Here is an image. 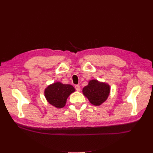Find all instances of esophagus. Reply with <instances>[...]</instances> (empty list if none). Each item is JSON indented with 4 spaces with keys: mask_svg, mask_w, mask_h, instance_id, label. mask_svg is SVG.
I'll return each instance as SVG.
<instances>
[{
    "mask_svg": "<svg viewBox=\"0 0 153 153\" xmlns=\"http://www.w3.org/2000/svg\"><path fill=\"white\" fill-rule=\"evenodd\" d=\"M75 89H76V91H80V86L79 85H75Z\"/></svg>",
    "mask_w": 153,
    "mask_h": 153,
    "instance_id": "obj_1",
    "label": "esophagus"
}]
</instances>
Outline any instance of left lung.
Returning a JSON list of instances; mask_svg holds the SVG:
<instances>
[{
  "label": "left lung",
  "mask_w": 153,
  "mask_h": 153,
  "mask_svg": "<svg viewBox=\"0 0 153 153\" xmlns=\"http://www.w3.org/2000/svg\"><path fill=\"white\" fill-rule=\"evenodd\" d=\"M110 85L96 79L90 80L88 85L84 87L83 94L93 105L99 106L106 101L110 94Z\"/></svg>",
  "instance_id": "8db88e82"
}]
</instances>
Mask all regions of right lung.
<instances>
[{
  "label": "right lung",
  "mask_w": 153,
  "mask_h": 153,
  "mask_svg": "<svg viewBox=\"0 0 153 153\" xmlns=\"http://www.w3.org/2000/svg\"><path fill=\"white\" fill-rule=\"evenodd\" d=\"M75 91L74 87L69 84L54 83L45 89V97L48 103L58 108L66 105V100L71 93Z\"/></svg>",
  "instance_id": "1"
}]
</instances>
